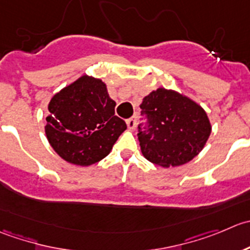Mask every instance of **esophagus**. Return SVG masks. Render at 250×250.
Wrapping results in <instances>:
<instances>
[{"mask_svg":"<svg viewBox=\"0 0 250 250\" xmlns=\"http://www.w3.org/2000/svg\"><path fill=\"white\" fill-rule=\"evenodd\" d=\"M126 124H127L128 130H133V128L136 127V118L132 117L130 118V119H127L126 120Z\"/></svg>","mask_w":250,"mask_h":250,"instance_id":"esophagus-1","label":"esophagus"}]
</instances>
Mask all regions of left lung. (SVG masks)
Returning a JSON list of instances; mask_svg holds the SVG:
<instances>
[{
	"label": "left lung",
	"mask_w": 250,
	"mask_h": 250,
	"mask_svg": "<svg viewBox=\"0 0 250 250\" xmlns=\"http://www.w3.org/2000/svg\"><path fill=\"white\" fill-rule=\"evenodd\" d=\"M147 123L138 125L143 157L163 167L191 162L208 141L211 125L206 110L194 101L167 88L146 96L140 105Z\"/></svg>",
	"instance_id": "1"
}]
</instances>
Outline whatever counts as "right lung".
Masks as SVG:
<instances>
[{"mask_svg": "<svg viewBox=\"0 0 250 250\" xmlns=\"http://www.w3.org/2000/svg\"><path fill=\"white\" fill-rule=\"evenodd\" d=\"M114 108L105 83L83 75L49 102L44 126L49 145L71 164L88 167L100 162L126 130L125 122L114 114Z\"/></svg>", "mask_w": 250, "mask_h": 250, "instance_id": "right-lung-1", "label": "right lung"}]
</instances>
